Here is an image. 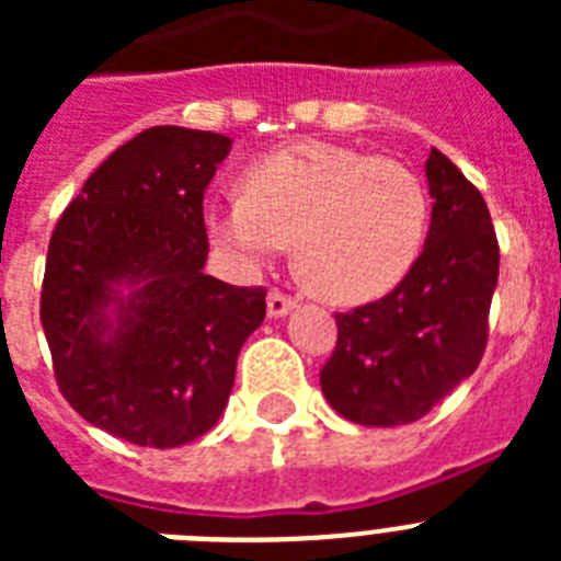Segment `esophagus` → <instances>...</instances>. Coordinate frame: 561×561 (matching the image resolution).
Instances as JSON below:
<instances>
[{
	"label": "esophagus",
	"mask_w": 561,
	"mask_h": 561,
	"mask_svg": "<svg viewBox=\"0 0 561 561\" xmlns=\"http://www.w3.org/2000/svg\"><path fill=\"white\" fill-rule=\"evenodd\" d=\"M295 297L284 295V291L272 289L270 297H266V311H270V317H284L289 314L291 309H295Z\"/></svg>",
	"instance_id": "1"
}]
</instances>
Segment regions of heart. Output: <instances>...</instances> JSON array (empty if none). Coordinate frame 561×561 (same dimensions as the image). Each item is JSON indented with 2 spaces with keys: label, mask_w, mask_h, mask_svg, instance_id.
Wrapping results in <instances>:
<instances>
[{
  "label": "heart",
  "mask_w": 561,
  "mask_h": 561,
  "mask_svg": "<svg viewBox=\"0 0 561 561\" xmlns=\"http://www.w3.org/2000/svg\"><path fill=\"white\" fill-rule=\"evenodd\" d=\"M213 244L255 270L295 241L306 284L334 304H368L408 277L430 227L419 173L336 142H297L244 173V193L205 210Z\"/></svg>",
  "instance_id": "obj_1"
}]
</instances>
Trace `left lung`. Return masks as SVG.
Masks as SVG:
<instances>
[{
  "label": "left lung",
  "mask_w": 561,
  "mask_h": 561,
  "mask_svg": "<svg viewBox=\"0 0 561 561\" xmlns=\"http://www.w3.org/2000/svg\"><path fill=\"white\" fill-rule=\"evenodd\" d=\"M433 221L419 261L390 295L336 314L320 388L342 419L399 427L472 376L489 340L500 247L478 187L449 157L427 160Z\"/></svg>",
  "instance_id": "1"
}]
</instances>
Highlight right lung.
<instances>
[{"mask_svg": "<svg viewBox=\"0 0 561 561\" xmlns=\"http://www.w3.org/2000/svg\"><path fill=\"white\" fill-rule=\"evenodd\" d=\"M230 146L225 134L146 128L83 182L49 236L42 325L58 390L137 447L205 435L227 408L238 351L264 323V286L202 272V202ZM117 283L138 289L123 301Z\"/></svg>", "mask_w": 561, "mask_h": 561, "instance_id": "right-lung-1", "label": "right lung"}]
</instances>
